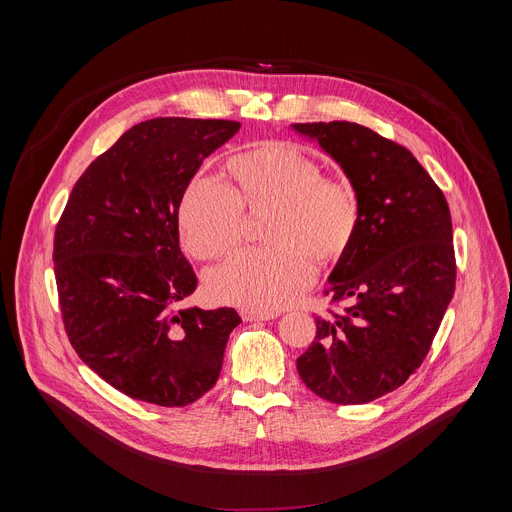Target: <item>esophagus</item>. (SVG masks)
<instances>
[{
  "mask_svg": "<svg viewBox=\"0 0 512 512\" xmlns=\"http://www.w3.org/2000/svg\"><path fill=\"white\" fill-rule=\"evenodd\" d=\"M241 316L245 322H261V320H273L275 312H263V310H241Z\"/></svg>",
  "mask_w": 512,
  "mask_h": 512,
  "instance_id": "obj_1",
  "label": "esophagus"
}]
</instances>
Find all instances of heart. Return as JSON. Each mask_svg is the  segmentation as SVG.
<instances>
[{
	"mask_svg": "<svg viewBox=\"0 0 512 512\" xmlns=\"http://www.w3.org/2000/svg\"><path fill=\"white\" fill-rule=\"evenodd\" d=\"M227 186L192 182L178 206L184 249L202 261L221 259L245 237L247 214L269 210L261 249L235 255L208 275V294L245 310H277L314 279V261H338L358 227L352 186L324 176L320 164L285 141L233 156Z\"/></svg>",
	"mask_w": 512,
	"mask_h": 512,
	"instance_id": "heart-1",
	"label": "heart"
}]
</instances>
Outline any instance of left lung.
<instances>
[{
  "instance_id": "1",
  "label": "left lung",
  "mask_w": 512,
  "mask_h": 512,
  "mask_svg": "<svg viewBox=\"0 0 512 512\" xmlns=\"http://www.w3.org/2000/svg\"><path fill=\"white\" fill-rule=\"evenodd\" d=\"M340 164L358 200V227L324 294L348 308L316 318L298 373L318 397L371 403L413 375L456 289L452 216L415 156L350 123H294Z\"/></svg>"
}]
</instances>
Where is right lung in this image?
I'll use <instances>...</instances> for the list:
<instances>
[{"label": "right lung", "instance_id": "obj_1", "mask_svg": "<svg viewBox=\"0 0 512 512\" xmlns=\"http://www.w3.org/2000/svg\"><path fill=\"white\" fill-rule=\"evenodd\" d=\"M241 123L158 117L133 125L77 180L54 233L66 336L131 399L186 407L223 369L233 308L182 310L196 273L180 251L178 206L204 158Z\"/></svg>", "mask_w": 512, "mask_h": 512}]
</instances>
